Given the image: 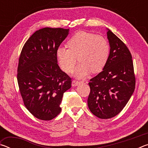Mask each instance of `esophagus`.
Returning <instances> with one entry per match:
<instances>
[{"label":"esophagus","mask_w":148,"mask_h":148,"mask_svg":"<svg viewBox=\"0 0 148 148\" xmlns=\"http://www.w3.org/2000/svg\"><path fill=\"white\" fill-rule=\"evenodd\" d=\"M80 82L79 81H77V80H72V86H77L80 84Z\"/></svg>","instance_id":"esophagus-1"}]
</instances>
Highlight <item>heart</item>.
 <instances>
[{
	"mask_svg": "<svg viewBox=\"0 0 148 148\" xmlns=\"http://www.w3.org/2000/svg\"><path fill=\"white\" fill-rule=\"evenodd\" d=\"M67 46L57 49V58L61 69L69 73L73 70L77 57L79 62L74 71L77 77L86 76L91 71L93 73L101 71L110 54L107 40L92 32H76L67 42Z\"/></svg>",
	"mask_w": 148,
	"mask_h": 148,
	"instance_id": "1",
	"label": "heart"
}]
</instances>
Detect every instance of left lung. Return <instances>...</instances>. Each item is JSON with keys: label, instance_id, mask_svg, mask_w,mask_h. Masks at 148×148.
I'll list each match as a JSON object with an SVG mask.
<instances>
[{"label": "left lung", "instance_id": "obj_1", "mask_svg": "<svg viewBox=\"0 0 148 148\" xmlns=\"http://www.w3.org/2000/svg\"><path fill=\"white\" fill-rule=\"evenodd\" d=\"M110 51L103 70L90 79L87 104L100 119L119 114L134 91L136 77L131 52L123 42L108 30Z\"/></svg>", "mask_w": 148, "mask_h": 148}]
</instances>
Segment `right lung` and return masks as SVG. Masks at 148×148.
Listing matches in <instances>:
<instances>
[{
    "instance_id": "right-lung-1",
    "label": "right lung",
    "mask_w": 148,
    "mask_h": 148,
    "mask_svg": "<svg viewBox=\"0 0 148 148\" xmlns=\"http://www.w3.org/2000/svg\"><path fill=\"white\" fill-rule=\"evenodd\" d=\"M69 29L46 27L36 31L22 48L17 79L23 104L37 119L49 121L61 111L64 92L72 78L57 64V49Z\"/></svg>"
}]
</instances>
